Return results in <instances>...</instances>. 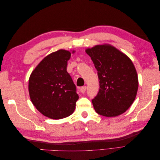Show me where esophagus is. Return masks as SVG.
I'll return each mask as SVG.
<instances>
[{"mask_svg": "<svg viewBox=\"0 0 160 160\" xmlns=\"http://www.w3.org/2000/svg\"><path fill=\"white\" fill-rule=\"evenodd\" d=\"M86 89H87V87L86 86L82 87V88H81V92L82 93H84L86 91Z\"/></svg>", "mask_w": 160, "mask_h": 160, "instance_id": "1", "label": "esophagus"}]
</instances>
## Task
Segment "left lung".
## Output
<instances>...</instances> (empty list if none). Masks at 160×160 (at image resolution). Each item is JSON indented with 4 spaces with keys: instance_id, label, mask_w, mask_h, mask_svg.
<instances>
[{
    "instance_id": "left-lung-1",
    "label": "left lung",
    "mask_w": 160,
    "mask_h": 160,
    "mask_svg": "<svg viewBox=\"0 0 160 160\" xmlns=\"http://www.w3.org/2000/svg\"><path fill=\"white\" fill-rule=\"evenodd\" d=\"M98 71L99 90L92 99L95 111L105 117L125 112L138 89L136 69L129 58L109 45H96L85 51Z\"/></svg>"
}]
</instances>
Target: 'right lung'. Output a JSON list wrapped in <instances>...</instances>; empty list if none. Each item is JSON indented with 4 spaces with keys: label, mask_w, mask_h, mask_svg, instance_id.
<instances>
[{
    "label": "right lung",
    "mask_w": 160,
    "mask_h": 160,
    "mask_svg": "<svg viewBox=\"0 0 160 160\" xmlns=\"http://www.w3.org/2000/svg\"><path fill=\"white\" fill-rule=\"evenodd\" d=\"M71 55L69 51L62 49L51 53L36 67L28 81L32 104L51 119H59L71 115L79 99L76 86L67 71Z\"/></svg>",
    "instance_id": "obj_1"
}]
</instances>
